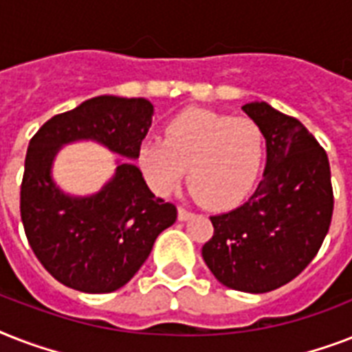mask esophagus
Instances as JSON below:
<instances>
[{
    "instance_id": "esophagus-1",
    "label": "esophagus",
    "mask_w": 352,
    "mask_h": 352,
    "mask_svg": "<svg viewBox=\"0 0 352 352\" xmlns=\"http://www.w3.org/2000/svg\"><path fill=\"white\" fill-rule=\"evenodd\" d=\"M192 212L186 208H182V206H179V221H188L190 217H192Z\"/></svg>"
}]
</instances>
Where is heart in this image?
<instances>
[{"label":"heart","instance_id":"1","mask_svg":"<svg viewBox=\"0 0 352 352\" xmlns=\"http://www.w3.org/2000/svg\"><path fill=\"white\" fill-rule=\"evenodd\" d=\"M138 166L160 195L181 186L188 168L193 195L210 208H230L256 184L265 135L256 120L190 107L171 118L160 140L138 148Z\"/></svg>","mask_w":352,"mask_h":352}]
</instances>
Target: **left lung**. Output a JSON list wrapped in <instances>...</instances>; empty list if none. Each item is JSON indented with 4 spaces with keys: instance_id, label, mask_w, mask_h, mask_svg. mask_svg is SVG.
Masks as SVG:
<instances>
[{
    "instance_id": "obj_1",
    "label": "left lung",
    "mask_w": 352,
    "mask_h": 352,
    "mask_svg": "<svg viewBox=\"0 0 352 352\" xmlns=\"http://www.w3.org/2000/svg\"><path fill=\"white\" fill-rule=\"evenodd\" d=\"M243 111L267 140V168L239 208L212 215L204 263L228 289L263 294L300 276L320 250L333 219L334 195L325 149L298 118L267 102Z\"/></svg>"
}]
</instances>
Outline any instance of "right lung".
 I'll use <instances>...</instances> for the list:
<instances>
[{"instance_id":"obj_1","label":"right lung","mask_w":352,"mask_h":352,"mask_svg":"<svg viewBox=\"0 0 352 352\" xmlns=\"http://www.w3.org/2000/svg\"><path fill=\"white\" fill-rule=\"evenodd\" d=\"M151 115L146 98L95 96L54 115L30 138L19 192L25 235L43 268L69 289L100 294L124 287L175 223L177 208L155 197L131 160L118 162L98 193L71 197L52 182L54 155L63 144L96 140L137 159Z\"/></svg>"}]
</instances>
